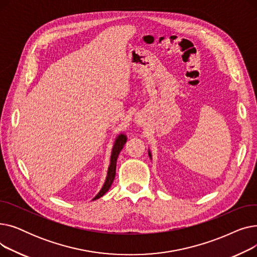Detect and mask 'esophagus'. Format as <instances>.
<instances>
[{"label": "esophagus", "mask_w": 257, "mask_h": 257, "mask_svg": "<svg viewBox=\"0 0 257 257\" xmlns=\"http://www.w3.org/2000/svg\"><path fill=\"white\" fill-rule=\"evenodd\" d=\"M136 121H137L138 125H142V119H141V117L137 116V117H136Z\"/></svg>", "instance_id": "esophagus-1"}]
</instances>
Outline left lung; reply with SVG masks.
Instances as JSON below:
<instances>
[{
	"mask_svg": "<svg viewBox=\"0 0 257 257\" xmlns=\"http://www.w3.org/2000/svg\"><path fill=\"white\" fill-rule=\"evenodd\" d=\"M148 154H149L150 159H152V154H151V151H150V150H148Z\"/></svg>",
	"mask_w": 257,
	"mask_h": 257,
	"instance_id": "8db88e82",
	"label": "left lung"
}]
</instances>
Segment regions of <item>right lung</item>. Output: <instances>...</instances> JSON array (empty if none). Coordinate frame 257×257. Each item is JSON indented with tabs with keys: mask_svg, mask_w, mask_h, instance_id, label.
<instances>
[{
	"mask_svg": "<svg viewBox=\"0 0 257 257\" xmlns=\"http://www.w3.org/2000/svg\"><path fill=\"white\" fill-rule=\"evenodd\" d=\"M127 142V137L126 134L120 133L116 137L113 147H112V151H111V156H110V165L108 167V171H107V176L105 179V182L102 186V188L100 190V192L97 194V196L94 197L92 200H97L99 198H101L102 196H104L106 194V192L109 190L114 177H115V169H116V160L118 157L119 152L121 151V149L124 148V145Z\"/></svg>",
	"mask_w": 257,
	"mask_h": 257,
	"instance_id": "1",
	"label": "right lung"
}]
</instances>
